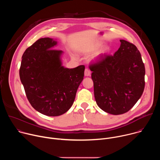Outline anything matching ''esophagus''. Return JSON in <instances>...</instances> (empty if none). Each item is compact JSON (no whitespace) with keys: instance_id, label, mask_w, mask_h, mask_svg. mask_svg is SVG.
I'll return each instance as SVG.
<instances>
[{"instance_id":"esophagus-1","label":"esophagus","mask_w":160,"mask_h":160,"mask_svg":"<svg viewBox=\"0 0 160 160\" xmlns=\"http://www.w3.org/2000/svg\"><path fill=\"white\" fill-rule=\"evenodd\" d=\"M90 70H88V69H85V73H84V74H85V77H90Z\"/></svg>"}]
</instances>
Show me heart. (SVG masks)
I'll use <instances>...</instances> for the list:
<instances>
[{
    "label": "heart",
    "mask_w": 160,
    "mask_h": 160,
    "mask_svg": "<svg viewBox=\"0 0 160 160\" xmlns=\"http://www.w3.org/2000/svg\"><path fill=\"white\" fill-rule=\"evenodd\" d=\"M103 43L101 41L94 42L90 43L86 46L78 49L79 52L84 54H87L93 52L88 58V61L90 62H97L99 61L102 58H104L109 52V48L108 46H102Z\"/></svg>",
    "instance_id": "b5f03b06"
}]
</instances>
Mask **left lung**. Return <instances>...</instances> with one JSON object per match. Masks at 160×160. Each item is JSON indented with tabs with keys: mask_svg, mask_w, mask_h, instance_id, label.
Instances as JSON below:
<instances>
[{
	"mask_svg": "<svg viewBox=\"0 0 160 160\" xmlns=\"http://www.w3.org/2000/svg\"><path fill=\"white\" fill-rule=\"evenodd\" d=\"M118 50L90 66L92 72L94 97L98 106L111 115L128 111L144 89L145 67L133 44L120 40Z\"/></svg>",
	"mask_w": 160,
	"mask_h": 160,
	"instance_id": "1",
	"label": "left lung"
}]
</instances>
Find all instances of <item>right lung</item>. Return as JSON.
<instances>
[{"label":"right lung","mask_w":160,"mask_h":160,"mask_svg":"<svg viewBox=\"0 0 160 160\" xmlns=\"http://www.w3.org/2000/svg\"><path fill=\"white\" fill-rule=\"evenodd\" d=\"M58 42L46 37L37 40L22 56L21 82L28 100L38 112L60 116L72 107L84 77L85 66H62V51L54 50Z\"/></svg>","instance_id":"add662e5"}]
</instances>
